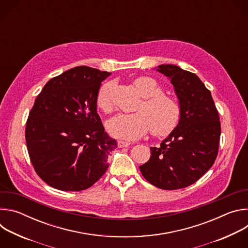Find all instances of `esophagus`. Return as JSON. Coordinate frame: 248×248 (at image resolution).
<instances>
[{
    "label": "esophagus",
    "instance_id": "obj_1",
    "mask_svg": "<svg viewBox=\"0 0 248 248\" xmlns=\"http://www.w3.org/2000/svg\"><path fill=\"white\" fill-rule=\"evenodd\" d=\"M130 144H131V143L126 142V141H124V140H119V141H118V147H119V148L128 147Z\"/></svg>",
    "mask_w": 248,
    "mask_h": 248
}]
</instances>
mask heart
<instances>
[{
	"label": "heart",
	"instance_id": "b5f03b06",
	"mask_svg": "<svg viewBox=\"0 0 248 248\" xmlns=\"http://www.w3.org/2000/svg\"><path fill=\"white\" fill-rule=\"evenodd\" d=\"M133 85L144 98L134 114H119L108 121V131L115 137L135 140L150 129L153 135L166 136L178 125L182 109L173 97L162 93L160 85L152 78H138ZM113 83L103 84L97 94L98 107L106 113L114 109Z\"/></svg>",
	"mask_w": 248,
	"mask_h": 248
}]
</instances>
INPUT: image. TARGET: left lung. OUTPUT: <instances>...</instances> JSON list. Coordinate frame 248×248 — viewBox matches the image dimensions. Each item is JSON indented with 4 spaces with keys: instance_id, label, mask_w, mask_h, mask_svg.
<instances>
[{
    "instance_id": "1",
    "label": "left lung",
    "mask_w": 248,
    "mask_h": 248,
    "mask_svg": "<svg viewBox=\"0 0 248 248\" xmlns=\"http://www.w3.org/2000/svg\"><path fill=\"white\" fill-rule=\"evenodd\" d=\"M156 70L173 85L182 115L160 146L150 148L149 161L139 169L151 185L173 190L194 184L213 166L221 124L210 90L195 74L174 64H160Z\"/></svg>"
}]
</instances>
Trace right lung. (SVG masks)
I'll return each mask as SVG.
<instances>
[{"label": "right lung", "mask_w": 248, "mask_h": 248, "mask_svg": "<svg viewBox=\"0 0 248 248\" xmlns=\"http://www.w3.org/2000/svg\"><path fill=\"white\" fill-rule=\"evenodd\" d=\"M109 76L76 66L50 79L35 99L25 139L35 170L50 186L84 190L107 170L117 140L105 131L97 113V94Z\"/></svg>", "instance_id": "obj_1"}]
</instances>
